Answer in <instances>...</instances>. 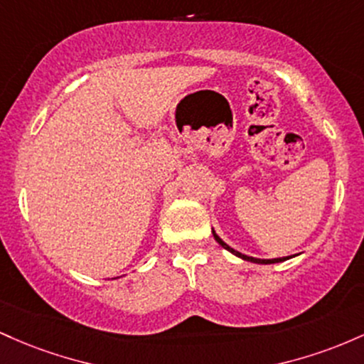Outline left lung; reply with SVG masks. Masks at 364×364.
Instances as JSON below:
<instances>
[{"mask_svg": "<svg viewBox=\"0 0 364 364\" xmlns=\"http://www.w3.org/2000/svg\"><path fill=\"white\" fill-rule=\"evenodd\" d=\"M213 237H215V240H216V242H218L220 246H222L223 249H227V251H230L232 255H235V256H237V258H240V259H246V261H251V263H258V264H273V263H282V261H285V259H289V258H291V256H284V258H273V259H261V258H252V256L242 255V252L235 251L234 247H230V246H228L227 242H223V240L220 239L218 234H216L215 230H213Z\"/></svg>", "mask_w": 364, "mask_h": 364, "instance_id": "left-lung-1", "label": "left lung"}]
</instances>
